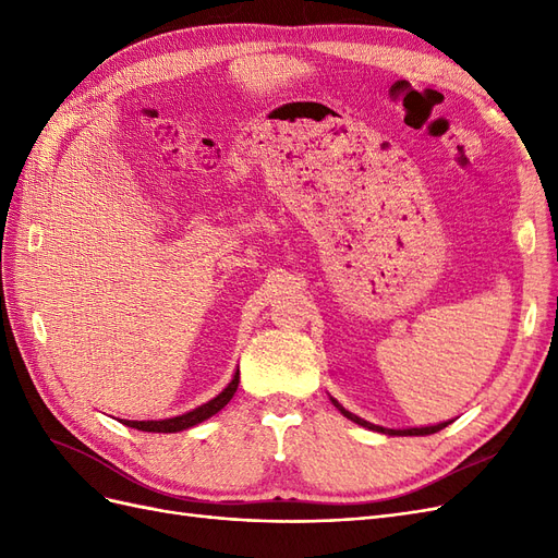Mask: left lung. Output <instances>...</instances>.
I'll return each mask as SVG.
<instances>
[{"label": "left lung", "instance_id": "1", "mask_svg": "<svg viewBox=\"0 0 558 558\" xmlns=\"http://www.w3.org/2000/svg\"><path fill=\"white\" fill-rule=\"evenodd\" d=\"M347 414V412H344ZM347 416H351V414H347ZM353 418V416H351ZM359 421V418H356ZM363 424V421H361ZM363 426H367V424H363ZM369 428H375V430H381V433H391V435H428V433H435L437 428H424V430H418V428H414V430H384V428H379V426H369Z\"/></svg>", "mask_w": 558, "mask_h": 558}]
</instances>
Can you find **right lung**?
<instances>
[{
  "label": "right lung",
  "instance_id": "obj_1",
  "mask_svg": "<svg viewBox=\"0 0 558 558\" xmlns=\"http://www.w3.org/2000/svg\"><path fill=\"white\" fill-rule=\"evenodd\" d=\"M234 388H238V377H234L232 384L226 388V393H221L216 400L205 404V408H199L191 414H183V416H177V418H170V421H158V424L150 421V424H130V426H137L142 430H183V428H191V426L199 424V421H205V418L214 416L216 412H221L223 404H228V400L232 398Z\"/></svg>",
  "mask_w": 558,
  "mask_h": 558
}]
</instances>
